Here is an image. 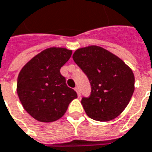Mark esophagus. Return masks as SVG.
<instances>
[{"label": "esophagus", "instance_id": "34e87169", "mask_svg": "<svg viewBox=\"0 0 152 152\" xmlns=\"http://www.w3.org/2000/svg\"><path fill=\"white\" fill-rule=\"evenodd\" d=\"M74 90L77 92V94H78V95L80 96V88H79V86H76L75 88H74Z\"/></svg>", "mask_w": 152, "mask_h": 152}]
</instances>
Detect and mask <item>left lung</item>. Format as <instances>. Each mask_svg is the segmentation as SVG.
I'll list each match as a JSON object with an SVG mask.
<instances>
[{
  "instance_id": "1",
  "label": "left lung",
  "mask_w": 152,
  "mask_h": 152,
  "mask_svg": "<svg viewBox=\"0 0 152 152\" xmlns=\"http://www.w3.org/2000/svg\"><path fill=\"white\" fill-rule=\"evenodd\" d=\"M72 58L89 79L92 93L82 98L86 115L99 122L116 118L129 104L135 77L130 67L109 50L97 45L77 49Z\"/></svg>"
}]
</instances>
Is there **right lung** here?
Listing matches in <instances>:
<instances>
[{"label":"right lung","instance_id":"1","mask_svg":"<svg viewBox=\"0 0 152 152\" xmlns=\"http://www.w3.org/2000/svg\"><path fill=\"white\" fill-rule=\"evenodd\" d=\"M72 50L50 47L33 57L18 74L16 92L23 108L37 121L51 123L61 118L77 98L60 73Z\"/></svg>","mask_w":152,"mask_h":152}]
</instances>
